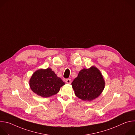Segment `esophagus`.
<instances>
[{"label":"esophagus","mask_w":135,"mask_h":135,"mask_svg":"<svg viewBox=\"0 0 135 135\" xmlns=\"http://www.w3.org/2000/svg\"><path fill=\"white\" fill-rule=\"evenodd\" d=\"M65 82H66V83H67V84H70L71 82V81L70 79H66V80Z\"/></svg>","instance_id":"esophagus-1"}]
</instances>
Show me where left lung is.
<instances>
[{
    "label": "left lung",
    "mask_w": 135,
    "mask_h": 135,
    "mask_svg": "<svg viewBox=\"0 0 135 135\" xmlns=\"http://www.w3.org/2000/svg\"><path fill=\"white\" fill-rule=\"evenodd\" d=\"M71 85L76 97L84 101H92L101 94L105 82L100 71L92 66L81 70Z\"/></svg>",
    "instance_id": "obj_1"
}]
</instances>
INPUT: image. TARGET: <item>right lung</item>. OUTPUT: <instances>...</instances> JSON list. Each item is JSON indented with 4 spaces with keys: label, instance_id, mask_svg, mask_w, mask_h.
<instances>
[{
    "label": "right lung",
    "instance_id": "right-lung-1",
    "mask_svg": "<svg viewBox=\"0 0 135 135\" xmlns=\"http://www.w3.org/2000/svg\"><path fill=\"white\" fill-rule=\"evenodd\" d=\"M65 84V82L50 68L37 70L29 80L31 90L44 98L56 94Z\"/></svg>",
    "mask_w": 135,
    "mask_h": 135
}]
</instances>
